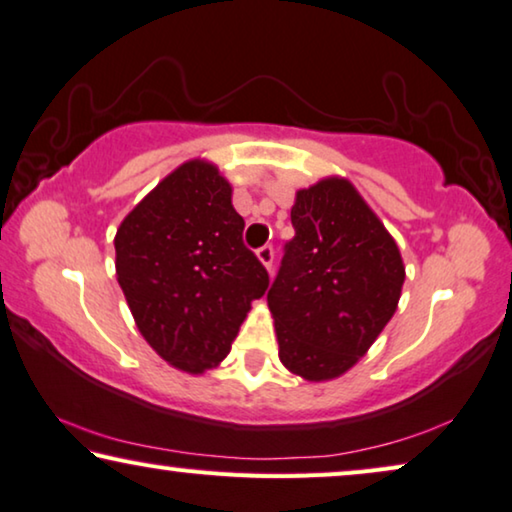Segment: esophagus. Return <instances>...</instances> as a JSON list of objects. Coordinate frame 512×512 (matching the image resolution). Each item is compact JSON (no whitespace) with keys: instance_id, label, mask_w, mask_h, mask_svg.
Masks as SVG:
<instances>
[{"instance_id":"esophagus-1","label":"esophagus","mask_w":512,"mask_h":512,"mask_svg":"<svg viewBox=\"0 0 512 512\" xmlns=\"http://www.w3.org/2000/svg\"><path fill=\"white\" fill-rule=\"evenodd\" d=\"M257 257H259V262H262L266 269L271 271V266H273V248L271 246H262L257 250Z\"/></svg>"}]
</instances>
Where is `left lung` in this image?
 Wrapping results in <instances>:
<instances>
[{"label": "left lung", "instance_id": "8db88e82", "mask_svg": "<svg viewBox=\"0 0 512 512\" xmlns=\"http://www.w3.org/2000/svg\"><path fill=\"white\" fill-rule=\"evenodd\" d=\"M294 239L266 301L287 371L320 383L366 355L397 311L406 269L355 185L331 176L297 192Z\"/></svg>", "mask_w": 512, "mask_h": 512}]
</instances>
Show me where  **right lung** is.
<instances>
[{
  "label": "right lung",
  "mask_w": 512,
  "mask_h": 512,
  "mask_svg": "<svg viewBox=\"0 0 512 512\" xmlns=\"http://www.w3.org/2000/svg\"><path fill=\"white\" fill-rule=\"evenodd\" d=\"M246 222L215 164L190 160L157 183L115 234V276L157 355L199 376L218 366L269 287L243 246Z\"/></svg>",
  "instance_id": "add662e5"
}]
</instances>
